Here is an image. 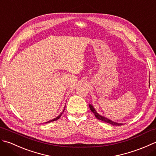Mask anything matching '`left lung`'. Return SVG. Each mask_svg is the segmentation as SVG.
<instances>
[{
	"label": "left lung",
	"instance_id": "1",
	"mask_svg": "<svg viewBox=\"0 0 156 156\" xmlns=\"http://www.w3.org/2000/svg\"><path fill=\"white\" fill-rule=\"evenodd\" d=\"M149 83H150V81H149ZM89 106H90V108L91 112L94 114L95 116H96L98 120H101V121H104V122H105L111 124V125H112L120 126V125H123V124H122V123H118V122H114V121H112V120H110V119H108L106 118V117H104V116H101L100 114H98V113L96 112V110L94 109V108L93 107V106H92L91 104H89Z\"/></svg>",
	"mask_w": 156,
	"mask_h": 156
}]
</instances>
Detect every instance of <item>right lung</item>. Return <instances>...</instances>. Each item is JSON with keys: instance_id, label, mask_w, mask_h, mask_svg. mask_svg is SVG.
<instances>
[{"instance_id": "1", "label": "right lung", "mask_w": 156, "mask_h": 156, "mask_svg": "<svg viewBox=\"0 0 156 156\" xmlns=\"http://www.w3.org/2000/svg\"><path fill=\"white\" fill-rule=\"evenodd\" d=\"M65 107L64 108V110H65ZM64 110H63V112H64ZM63 112H61V113H60V115H58V116H57V117H56V118H55V119H52V120H49V121H48V122H46V123H48V122H52V121H55V120H58V119H60V116H61V115H62V114L63 113Z\"/></svg>"}]
</instances>
